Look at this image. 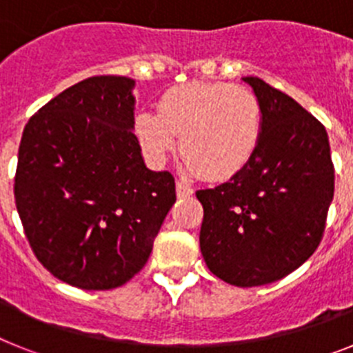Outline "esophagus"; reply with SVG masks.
<instances>
[{
	"label": "esophagus",
	"instance_id": "obj_1",
	"mask_svg": "<svg viewBox=\"0 0 353 353\" xmlns=\"http://www.w3.org/2000/svg\"><path fill=\"white\" fill-rule=\"evenodd\" d=\"M192 194H194V189H192V187H189L185 182H182V180H176V196H179V198H189V196Z\"/></svg>",
	"mask_w": 353,
	"mask_h": 353
}]
</instances>
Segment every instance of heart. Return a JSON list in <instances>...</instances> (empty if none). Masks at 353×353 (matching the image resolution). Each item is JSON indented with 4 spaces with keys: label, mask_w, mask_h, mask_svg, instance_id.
I'll use <instances>...</instances> for the list:
<instances>
[{
    "label": "heart",
    "mask_w": 353,
    "mask_h": 353,
    "mask_svg": "<svg viewBox=\"0 0 353 353\" xmlns=\"http://www.w3.org/2000/svg\"><path fill=\"white\" fill-rule=\"evenodd\" d=\"M136 136L146 157L162 164L176 146L187 173L224 180L244 170L263 136L258 97L230 83H187L168 90L159 113L139 111Z\"/></svg>",
    "instance_id": "1"
}]
</instances>
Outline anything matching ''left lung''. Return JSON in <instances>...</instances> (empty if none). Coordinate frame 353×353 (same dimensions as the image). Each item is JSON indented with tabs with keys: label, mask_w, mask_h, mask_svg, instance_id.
<instances>
[{
	"label": "left lung",
	"mask_w": 353,
	"mask_h": 353,
	"mask_svg": "<svg viewBox=\"0 0 353 353\" xmlns=\"http://www.w3.org/2000/svg\"><path fill=\"white\" fill-rule=\"evenodd\" d=\"M263 111L254 157L228 182L198 191L199 248L212 274L240 288L269 285L316 251L334 198L325 127L260 77H242Z\"/></svg>",
	"instance_id": "obj_1"
}]
</instances>
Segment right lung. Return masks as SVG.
Returning <instances> with one entry per match:
<instances>
[{
  "instance_id": "obj_1",
  "label": "right lung",
  "mask_w": 353,
  "mask_h": 353,
  "mask_svg": "<svg viewBox=\"0 0 353 353\" xmlns=\"http://www.w3.org/2000/svg\"><path fill=\"white\" fill-rule=\"evenodd\" d=\"M95 76L40 108L24 127L14 196L40 263L83 290L125 285L148 261L176 201L170 171L145 166L132 88Z\"/></svg>"
}]
</instances>
